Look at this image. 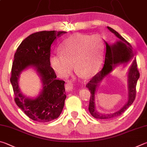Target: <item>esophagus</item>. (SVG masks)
I'll list each match as a JSON object with an SVG mask.
<instances>
[{
	"label": "esophagus",
	"instance_id": "1",
	"mask_svg": "<svg viewBox=\"0 0 147 147\" xmlns=\"http://www.w3.org/2000/svg\"><path fill=\"white\" fill-rule=\"evenodd\" d=\"M65 89L67 92H70L73 89V84L71 83H68L66 84Z\"/></svg>",
	"mask_w": 147,
	"mask_h": 147
}]
</instances>
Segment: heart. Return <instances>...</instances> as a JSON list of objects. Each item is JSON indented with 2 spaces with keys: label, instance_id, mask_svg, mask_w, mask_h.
<instances>
[{
  "label": "heart",
  "instance_id": "1",
  "mask_svg": "<svg viewBox=\"0 0 147 147\" xmlns=\"http://www.w3.org/2000/svg\"><path fill=\"white\" fill-rule=\"evenodd\" d=\"M104 45L97 35L74 34L61 43V55L50 59L53 70L61 78H66L73 68L84 78L96 74L101 67Z\"/></svg>",
  "mask_w": 147,
  "mask_h": 147
}]
</instances>
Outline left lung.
Instances as JSON below:
<instances>
[{"mask_svg":"<svg viewBox=\"0 0 147 147\" xmlns=\"http://www.w3.org/2000/svg\"><path fill=\"white\" fill-rule=\"evenodd\" d=\"M107 28L119 40H118L114 45H109L106 41H105L107 50L102 68L96 75H95L90 79L86 86L91 93L88 107L89 112L94 117L100 119H109L119 116L133 103L136 98V84L138 79L140 78V73L137 68V62H136V59L134 58L128 71V97L127 103L119 110L114 113L102 114L96 110V104H95V96L100 82L102 81L105 77L111 73L117 66H127L134 57L132 47L130 44L128 43L121 35L112 28L107 26Z\"/></svg>","mask_w":147,"mask_h":147,"instance_id":"8db88e82","label":"left lung"}]
</instances>
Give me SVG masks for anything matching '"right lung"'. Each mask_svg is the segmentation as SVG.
<instances>
[{"label":"right lung","instance_id":"1","mask_svg":"<svg viewBox=\"0 0 147 147\" xmlns=\"http://www.w3.org/2000/svg\"><path fill=\"white\" fill-rule=\"evenodd\" d=\"M66 33L42 31L32 33L20 43L15 53L10 78L15 101L28 117L35 121H51L59 117L63 111L66 97L65 82L57 79L50 57L52 43ZM29 67L36 69L42 82V90L35 98L24 96L18 85L20 74Z\"/></svg>","mask_w":147,"mask_h":147}]
</instances>
